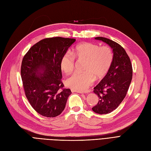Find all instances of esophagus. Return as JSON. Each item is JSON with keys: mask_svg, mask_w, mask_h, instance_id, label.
<instances>
[{"mask_svg": "<svg viewBox=\"0 0 151 151\" xmlns=\"http://www.w3.org/2000/svg\"><path fill=\"white\" fill-rule=\"evenodd\" d=\"M71 92H76V93H83V91H77V90H73V89H71Z\"/></svg>", "mask_w": 151, "mask_h": 151, "instance_id": "34e87169", "label": "esophagus"}]
</instances>
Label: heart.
<instances>
[{"label": "heart", "instance_id": "1", "mask_svg": "<svg viewBox=\"0 0 151 151\" xmlns=\"http://www.w3.org/2000/svg\"><path fill=\"white\" fill-rule=\"evenodd\" d=\"M85 59V71H76L66 80V85L73 90L85 91L95 79L106 75L113 61L112 50L108 46L100 47L98 44L83 43L73 48L71 53L66 52L60 60V67L66 73L74 69L75 57Z\"/></svg>", "mask_w": 151, "mask_h": 151}]
</instances>
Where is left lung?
Listing matches in <instances>:
<instances>
[{
  "mask_svg": "<svg viewBox=\"0 0 151 151\" xmlns=\"http://www.w3.org/2000/svg\"><path fill=\"white\" fill-rule=\"evenodd\" d=\"M95 39L108 44L113 52L112 65L93 90L99 101L93 111L99 114H108L118 108L125 98L132 80V67L129 56L119 44L104 37Z\"/></svg>",
  "mask_w": 151,
  "mask_h": 151,
  "instance_id": "obj_1",
  "label": "left lung"
}]
</instances>
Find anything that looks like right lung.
<instances>
[{"label": "right lung", "mask_w": 151, "mask_h": 151, "mask_svg": "<svg viewBox=\"0 0 151 151\" xmlns=\"http://www.w3.org/2000/svg\"><path fill=\"white\" fill-rule=\"evenodd\" d=\"M75 39L44 38L24 55L21 77L25 96L37 112L47 118L60 115L71 92L63 88L60 60Z\"/></svg>", "instance_id": "1"}]
</instances>
